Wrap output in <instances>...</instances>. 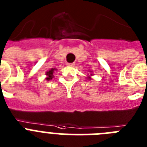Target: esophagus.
Instances as JSON below:
<instances>
[{
	"instance_id": "obj_1",
	"label": "esophagus",
	"mask_w": 147,
	"mask_h": 147,
	"mask_svg": "<svg viewBox=\"0 0 147 147\" xmlns=\"http://www.w3.org/2000/svg\"><path fill=\"white\" fill-rule=\"evenodd\" d=\"M66 64H67V66H72V67H73V66H75V63H67Z\"/></svg>"
}]
</instances>
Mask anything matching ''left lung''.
<instances>
[{
  "mask_svg": "<svg viewBox=\"0 0 147 147\" xmlns=\"http://www.w3.org/2000/svg\"><path fill=\"white\" fill-rule=\"evenodd\" d=\"M90 76H92V74H90V75H89V77H88V78L91 79V77H90Z\"/></svg>",
  "mask_w": 147,
  "mask_h": 147,
  "instance_id": "8db88e82",
  "label": "left lung"
}]
</instances>
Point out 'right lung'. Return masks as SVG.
<instances>
[{
  "label": "right lung",
  "instance_id": "add662e5",
  "mask_svg": "<svg viewBox=\"0 0 147 147\" xmlns=\"http://www.w3.org/2000/svg\"><path fill=\"white\" fill-rule=\"evenodd\" d=\"M56 69L55 68H52L51 69H49V71H47V72H46V75H47V78H46V80L47 81H50V80H52V78H53V77H54V75H53V73H54L55 71H56Z\"/></svg>",
  "mask_w": 147,
  "mask_h": 147
}]
</instances>
